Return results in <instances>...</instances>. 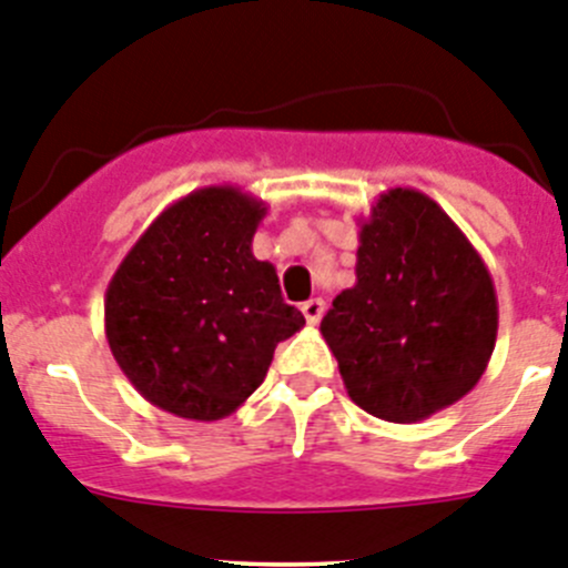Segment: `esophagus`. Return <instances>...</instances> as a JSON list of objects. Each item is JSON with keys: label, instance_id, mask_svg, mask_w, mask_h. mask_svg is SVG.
Listing matches in <instances>:
<instances>
[{"label": "esophagus", "instance_id": "34e87169", "mask_svg": "<svg viewBox=\"0 0 568 568\" xmlns=\"http://www.w3.org/2000/svg\"><path fill=\"white\" fill-rule=\"evenodd\" d=\"M324 310H326V304L321 298H310L304 306H301L306 324H312V326H315L321 318H324Z\"/></svg>", "mask_w": 568, "mask_h": 568}]
</instances>
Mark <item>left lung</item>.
Wrapping results in <instances>:
<instances>
[{
  "mask_svg": "<svg viewBox=\"0 0 568 568\" xmlns=\"http://www.w3.org/2000/svg\"><path fill=\"white\" fill-rule=\"evenodd\" d=\"M357 225V281L332 301L321 335L352 403L386 423H419L459 403L490 363V270L423 191L388 189Z\"/></svg>",
  "mask_w": 568,
  "mask_h": 568,
  "instance_id": "1",
  "label": "left lung"
}]
</instances>
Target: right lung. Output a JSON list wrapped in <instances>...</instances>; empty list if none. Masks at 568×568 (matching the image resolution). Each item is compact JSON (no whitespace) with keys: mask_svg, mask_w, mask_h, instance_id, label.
Listing matches in <instances>:
<instances>
[{"mask_svg":"<svg viewBox=\"0 0 568 568\" xmlns=\"http://www.w3.org/2000/svg\"><path fill=\"white\" fill-rule=\"evenodd\" d=\"M267 205L236 185L171 202L114 270L103 298L112 357L143 399L182 419L231 416L304 326L253 256Z\"/></svg>","mask_w":568,"mask_h":568,"instance_id":"obj_1","label":"right lung"}]
</instances>
